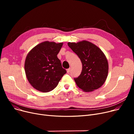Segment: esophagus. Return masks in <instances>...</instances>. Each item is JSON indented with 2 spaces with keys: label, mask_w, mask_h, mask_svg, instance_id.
Returning <instances> with one entry per match:
<instances>
[{
  "label": "esophagus",
  "mask_w": 134,
  "mask_h": 134,
  "mask_svg": "<svg viewBox=\"0 0 134 134\" xmlns=\"http://www.w3.org/2000/svg\"><path fill=\"white\" fill-rule=\"evenodd\" d=\"M70 71H71V68H70L67 69V72L68 73H69L70 72Z\"/></svg>",
  "instance_id": "1"
}]
</instances>
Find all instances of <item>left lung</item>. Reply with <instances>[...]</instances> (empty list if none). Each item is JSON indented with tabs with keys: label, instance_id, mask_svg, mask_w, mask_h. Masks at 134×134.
<instances>
[{
	"label": "left lung",
	"instance_id": "8db88e82",
	"mask_svg": "<svg viewBox=\"0 0 134 134\" xmlns=\"http://www.w3.org/2000/svg\"><path fill=\"white\" fill-rule=\"evenodd\" d=\"M67 44L82 62L81 73L74 79L76 85L87 92L100 88L106 81L109 72L108 61L104 53L96 45L86 40Z\"/></svg>",
	"mask_w": 134,
	"mask_h": 134
}]
</instances>
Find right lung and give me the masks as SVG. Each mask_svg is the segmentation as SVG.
Returning <instances> with one entry per match:
<instances>
[{
  "label": "right lung",
  "mask_w": 134,
  "mask_h": 134,
  "mask_svg": "<svg viewBox=\"0 0 134 134\" xmlns=\"http://www.w3.org/2000/svg\"><path fill=\"white\" fill-rule=\"evenodd\" d=\"M63 43L44 41L34 47L26 55L24 69L30 85L42 92H48L58 86L66 71L57 55Z\"/></svg>",
  "instance_id": "right-lung-1"
}]
</instances>
